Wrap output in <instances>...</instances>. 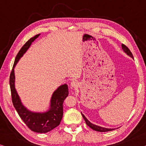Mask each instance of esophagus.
I'll use <instances>...</instances> for the list:
<instances>
[{"instance_id": "1", "label": "esophagus", "mask_w": 146, "mask_h": 146, "mask_svg": "<svg viewBox=\"0 0 146 146\" xmlns=\"http://www.w3.org/2000/svg\"><path fill=\"white\" fill-rule=\"evenodd\" d=\"M70 86L72 88H77L78 86V82L77 81H72L70 84Z\"/></svg>"}]
</instances>
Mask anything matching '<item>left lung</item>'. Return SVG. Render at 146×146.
Segmentation results:
<instances>
[{"mask_svg":"<svg viewBox=\"0 0 146 146\" xmlns=\"http://www.w3.org/2000/svg\"><path fill=\"white\" fill-rule=\"evenodd\" d=\"M121 47H122V49L123 50V51H124V52H125L127 55L132 58H133V54H131V51L129 50V49L126 46L123 44H121ZM82 115L83 118L84 119V120L86 121V124L88 125V126L90 127V128L94 129V130L97 131H100V132H105V131H111V130H113V129H110V128H106V127H102L98 126V125L93 124V123H92L90 121H89L88 120V119H86V117L84 116V115L82 113Z\"/></svg>","mask_w":146,"mask_h":146,"instance_id":"8db88e82","label":"left lung"}]
</instances>
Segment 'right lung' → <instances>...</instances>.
Returning <instances> with one entry per match:
<instances>
[{
	"instance_id": "add662e5",
	"label": "right lung",
	"mask_w": 146,
	"mask_h": 146,
	"mask_svg": "<svg viewBox=\"0 0 146 146\" xmlns=\"http://www.w3.org/2000/svg\"><path fill=\"white\" fill-rule=\"evenodd\" d=\"M39 35L40 34L29 39L17 54L10 75L9 83L13 106L21 118L32 131L37 133H46L57 127L62 118L63 102L68 95V88L67 84H65L60 86L54 92L51 98L50 107L47 111L42 113L33 112L24 106L15 86V76L14 68L19 59L31 46L32 42L37 38Z\"/></svg>"
}]
</instances>
